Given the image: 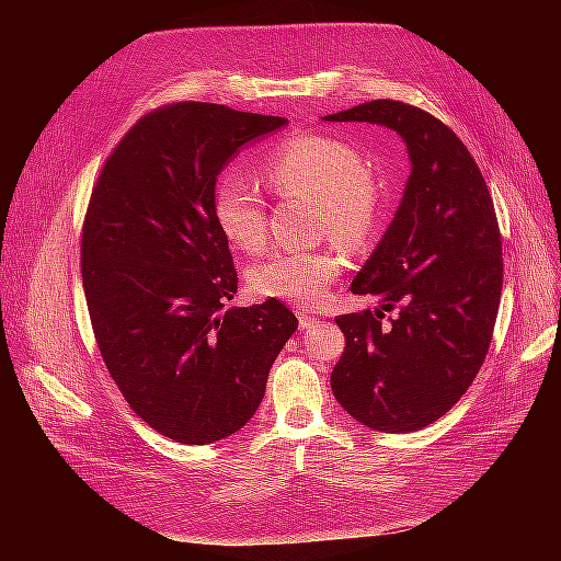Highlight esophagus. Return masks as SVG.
I'll return each instance as SVG.
<instances>
[{"mask_svg":"<svg viewBox=\"0 0 561 561\" xmlns=\"http://www.w3.org/2000/svg\"><path fill=\"white\" fill-rule=\"evenodd\" d=\"M297 318H299V328L301 330H307V328H311L313 322L318 320L311 311H307V309H297Z\"/></svg>","mask_w":561,"mask_h":561,"instance_id":"obj_1","label":"esophagus"}]
</instances>
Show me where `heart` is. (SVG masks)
Masks as SVG:
<instances>
[{
  "instance_id": "obj_1",
  "label": "heart",
  "mask_w": 561,
  "mask_h": 561,
  "mask_svg": "<svg viewBox=\"0 0 561 561\" xmlns=\"http://www.w3.org/2000/svg\"><path fill=\"white\" fill-rule=\"evenodd\" d=\"M266 180L280 194L316 198V222L344 243H360L375 229L381 194L365 159L332 135L307 133L283 142L266 159ZM215 225L225 239L243 252L266 243L264 198L245 173L229 168L215 182ZM344 271V254L334 245L271 252L248 271L250 290L264 299L316 304L328 295Z\"/></svg>"
}]
</instances>
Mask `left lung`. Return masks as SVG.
Instances as JSON below:
<instances>
[{
  "instance_id": "left-lung-1",
  "label": "left lung",
  "mask_w": 561,
  "mask_h": 561,
  "mask_svg": "<svg viewBox=\"0 0 561 561\" xmlns=\"http://www.w3.org/2000/svg\"><path fill=\"white\" fill-rule=\"evenodd\" d=\"M322 118L396 130L412 161L393 222L351 283L381 309L336 318L346 348L330 383L363 426L414 433L461 400L486 358L503 287L494 201L468 147L428 112L371 100ZM383 310L397 311L388 327Z\"/></svg>"
}]
</instances>
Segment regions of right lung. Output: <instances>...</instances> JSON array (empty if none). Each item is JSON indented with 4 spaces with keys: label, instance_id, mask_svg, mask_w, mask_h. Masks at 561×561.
<instances>
[{
    "label": "right lung",
    "instance_id": "add662e5",
    "mask_svg": "<svg viewBox=\"0 0 561 561\" xmlns=\"http://www.w3.org/2000/svg\"><path fill=\"white\" fill-rule=\"evenodd\" d=\"M283 116L213 103L145 114L114 147L81 229V280L100 355L130 410L182 445L241 431L297 330L278 299L227 309L239 290L215 225L217 175Z\"/></svg>",
    "mask_w": 561,
    "mask_h": 561
}]
</instances>
